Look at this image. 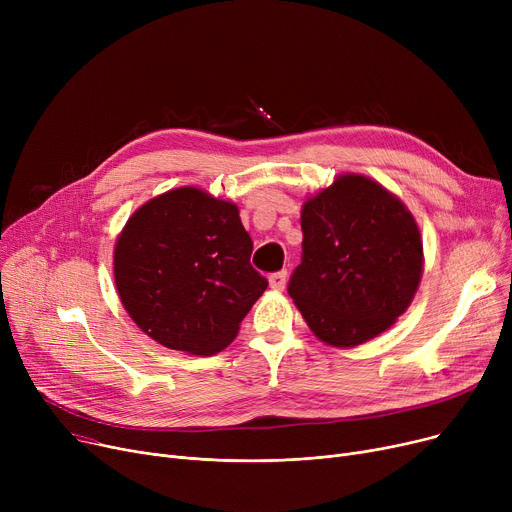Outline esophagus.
<instances>
[{
	"mask_svg": "<svg viewBox=\"0 0 512 512\" xmlns=\"http://www.w3.org/2000/svg\"><path fill=\"white\" fill-rule=\"evenodd\" d=\"M286 280H288V272H286V270L276 272V274H272V276H270V286H272L274 290H284Z\"/></svg>",
	"mask_w": 512,
	"mask_h": 512,
	"instance_id": "1",
	"label": "esophagus"
}]
</instances>
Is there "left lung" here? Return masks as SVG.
<instances>
[{
    "instance_id": "8db88e82",
    "label": "left lung",
    "mask_w": 512,
    "mask_h": 512,
    "mask_svg": "<svg viewBox=\"0 0 512 512\" xmlns=\"http://www.w3.org/2000/svg\"><path fill=\"white\" fill-rule=\"evenodd\" d=\"M303 255L288 294L311 332L351 348L386 332L411 305L423 242L411 211L367 176L342 174L301 211Z\"/></svg>"
}]
</instances>
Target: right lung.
I'll return each mask as SVG.
<instances>
[{
	"mask_svg": "<svg viewBox=\"0 0 512 512\" xmlns=\"http://www.w3.org/2000/svg\"><path fill=\"white\" fill-rule=\"evenodd\" d=\"M238 207L182 186L130 215L114 249L120 301L147 336L172 351L213 355L267 288L251 265Z\"/></svg>",
	"mask_w": 512,
	"mask_h": 512,
	"instance_id": "1",
	"label": "right lung"
}]
</instances>
